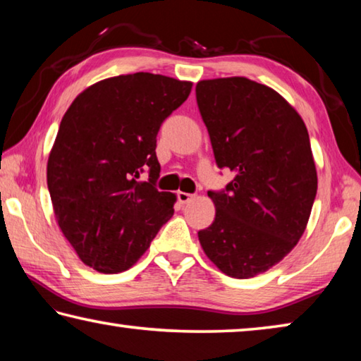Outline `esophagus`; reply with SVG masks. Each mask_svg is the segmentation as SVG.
<instances>
[{
  "instance_id": "esophagus-1",
  "label": "esophagus",
  "mask_w": 361,
  "mask_h": 361,
  "mask_svg": "<svg viewBox=\"0 0 361 361\" xmlns=\"http://www.w3.org/2000/svg\"><path fill=\"white\" fill-rule=\"evenodd\" d=\"M192 199H194V194L183 192V191H180V192H178V200H180V204H189V202H191Z\"/></svg>"
}]
</instances>
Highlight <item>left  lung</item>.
I'll return each mask as SVG.
<instances>
[{
    "label": "left lung",
    "mask_w": 361,
    "mask_h": 361,
    "mask_svg": "<svg viewBox=\"0 0 361 361\" xmlns=\"http://www.w3.org/2000/svg\"><path fill=\"white\" fill-rule=\"evenodd\" d=\"M218 167L234 173L226 192L209 191L215 219L197 232L226 276L252 279L301 239L317 194V169L299 113L276 90L243 76L195 85Z\"/></svg>",
    "instance_id": "obj_1"
}]
</instances>
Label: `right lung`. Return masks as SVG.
<instances>
[{
	"label": "right lung",
	"instance_id": "add662e5",
	"mask_svg": "<svg viewBox=\"0 0 361 361\" xmlns=\"http://www.w3.org/2000/svg\"><path fill=\"white\" fill-rule=\"evenodd\" d=\"M191 89V81L132 73L89 85L66 109L47 188L59 228L85 266L127 271L172 218L176 195L154 188L156 137ZM143 166L149 182L136 180Z\"/></svg>",
	"mask_w": 361,
	"mask_h": 361
}]
</instances>
